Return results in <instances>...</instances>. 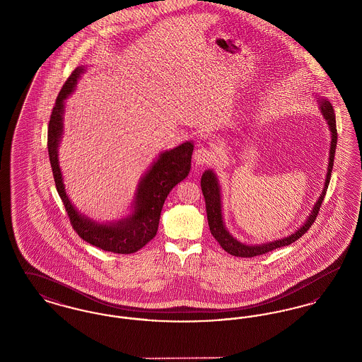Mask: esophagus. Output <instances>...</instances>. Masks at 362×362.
Listing matches in <instances>:
<instances>
[{
    "instance_id": "1",
    "label": "esophagus",
    "mask_w": 362,
    "mask_h": 362,
    "mask_svg": "<svg viewBox=\"0 0 362 362\" xmlns=\"http://www.w3.org/2000/svg\"><path fill=\"white\" fill-rule=\"evenodd\" d=\"M216 156L207 148H198L194 152V161L197 165H209L214 161Z\"/></svg>"
}]
</instances>
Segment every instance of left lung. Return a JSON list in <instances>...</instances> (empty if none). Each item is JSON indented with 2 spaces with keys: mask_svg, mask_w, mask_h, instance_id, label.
Segmentation results:
<instances>
[{
  "mask_svg": "<svg viewBox=\"0 0 362 362\" xmlns=\"http://www.w3.org/2000/svg\"><path fill=\"white\" fill-rule=\"evenodd\" d=\"M319 104H320L322 114L326 118L327 124L329 126V130H331V148H329V161H328L326 183H325V189L322 191L317 202L315 204V206L310 211L308 220L305 221V224L303 225L300 229H297L291 236L279 239V240L259 244V245H248V244H243L240 241L236 240L233 236H230V233L226 230L224 223H223L221 192H220V186H218V180H217L216 175L210 170H207L202 175L201 187H202V192H204V197H205V204H206L209 228H210V232H211L213 238L220 243V245L224 248L228 254H230L233 257H239V258H252V257L267 254V252H270L276 248L289 245L294 241L298 240L304 233H307L310 225L315 223V220L319 214V209L322 206L323 199L326 197L328 183H329V179H331V171H332V165H334V156H335V149H337V136H338L335 114H334L332 105L326 99H319Z\"/></svg>",
  "mask_w": 362,
  "mask_h": 362,
  "instance_id": "1",
  "label": "left lung"
}]
</instances>
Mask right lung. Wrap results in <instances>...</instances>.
Wrapping results in <instances>:
<instances>
[{
	"instance_id": "right-lung-1",
	"label": "right lung",
	"mask_w": 362,
	"mask_h": 362,
	"mask_svg": "<svg viewBox=\"0 0 362 362\" xmlns=\"http://www.w3.org/2000/svg\"><path fill=\"white\" fill-rule=\"evenodd\" d=\"M84 73V66L71 71L69 78L57 96L49 122L47 148L52 164L55 187L68 211L70 224L77 235L86 243L115 254H133L152 240L157 233L158 221L164 201L170 191L186 176L191 168L192 142L165 151L158 156L151 170L145 173L138 185L133 213L114 224H98L80 214L70 202L62 182V173L58 164V144L64 132L65 99L73 92L77 80Z\"/></svg>"
}]
</instances>
